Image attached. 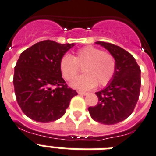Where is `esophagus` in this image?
I'll list each match as a JSON object with an SVG mask.
<instances>
[{
  "label": "esophagus",
  "instance_id": "esophagus-1",
  "mask_svg": "<svg viewBox=\"0 0 156 156\" xmlns=\"http://www.w3.org/2000/svg\"><path fill=\"white\" fill-rule=\"evenodd\" d=\"M78 94H80V95H86V94H88L87 92H82V91H78Z\"/></svg>",
  "mask_w": 156,
  "mask_h": 156
}]
</instances>
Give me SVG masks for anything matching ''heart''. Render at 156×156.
I'll use <instances>...</instances> for the list:
<instances>
[{"label": "heart", "mask_w": 156, "mask_h": 156, "mask_svg": "<svg viewBox=\"0 0 156 156\" xmlns=\"http://www.w3.org/2000/svg\"><path fill=\"white\" fill-rule=\"evenodd\" d=\"M83 66L84 75L71 83L75 89L90 90L98 85L105 86L112 80L116 71V61L113 55L94 47L79 49L72 57L66 53L61 57L59 67L64 79L73 80Z\"/></svg>", "instance_id": "b5f03b06"}]
</instances>
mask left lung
Instances as JSON below:
<instances>
[{
  "instance_id": "obj_1",
  "label": "left lung",
  "mask_w": 156,
  "mask_h": 156,
  "mask_svg": "<svg viewBox=\"0 0 156 156\" xmlns=\"http://www.w3.org/2000/svg\"><path fill=\"white\" fill-rule=\"evenodd\" d=\"M95 43L114 57L116 71L107 86L95 93L99 103L88 110L94 121L113 125L125 120L135 108L140 94V69L132 55L123 48L105 42Z\"/></svg>"
}]
</instances>
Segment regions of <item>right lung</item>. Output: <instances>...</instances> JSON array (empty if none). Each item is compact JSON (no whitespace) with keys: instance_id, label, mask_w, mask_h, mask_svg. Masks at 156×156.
<instances>
[{"instance_id":"obj_1","label":"right lung","mask_w":156,"mask_h":156,"mask_svg":"<svg viewBox=\"0 0 156 156\" xmlns=\"http://www.w3.org/2000/svg\"><path fill=\"white\" fill-rule=\"evenodd\" d=\"M75 43L44 40L24 50L15 66L14 87L18 105L39 122L62 118L77 92L67 87L61 73V57Z\"/></svg>"}]
</instances>
